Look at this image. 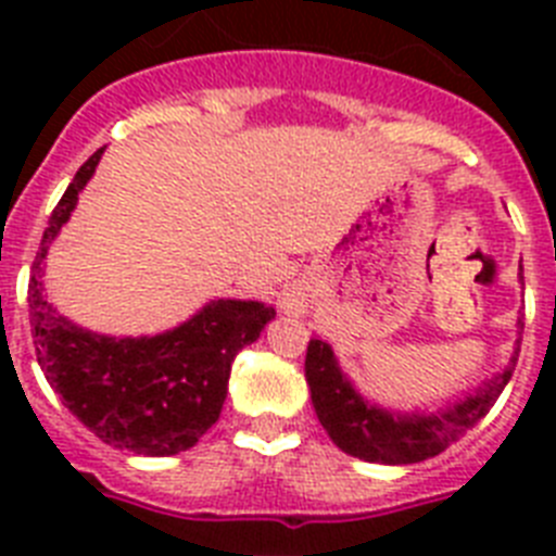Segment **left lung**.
<instances>
[{"label":"left lung","mask_w":556,"mask_h":556,"mask_svg":"<svg viewBox=\"0 0 556 556\" xmlns=\"http://www.w3.org/2000/svg\"><path fill=\"white\" fill-rule=\"evenodd\" d=\"M518 328H523L520 317ZM518 353L520 337L504 370L481 381L473 392L459 397L456 404L437 412H395L370 404L351 384V378L342 372L331 345L323 339L308 342L306 381L312 390L314 412L337 448L356 459L378 462V465H412V462L443 454L451 443H456L465 431L473 429L481 417L488 415L490 406L498 401L501 390L513 378Z\"/></svg>","instance_id":"8db88e82"}]
</instances>
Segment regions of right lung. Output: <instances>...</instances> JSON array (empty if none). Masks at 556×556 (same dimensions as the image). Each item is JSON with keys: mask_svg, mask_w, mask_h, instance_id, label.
I'll return each instance as SVG.
<instances>
[{"mask_svg": "<svg viewBox=\"0 0 556 556\" xmlns=\"http://www.w3.org/2000/svg\"><path fill=\"white\" fill-rule=\"evenodd\" d=\"M102 150L77 169L43 230L29 278V326L49 387L102 443L141 456L189 451L219 420L230 362L255 342L275 308L219 298L155 337H108L66 320L47 301L43 262L94 175Z\"/></svg>", "mask_w": 556, "mask_h": 556, "instance_id": "add662e5", "label": "right lung"}]
</instances>
